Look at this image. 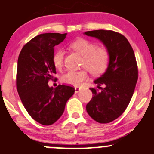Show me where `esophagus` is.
<instances>
[{
  "mask_svg": "<svg viewBox=\"0 0 154 154\" xmlns=\"http://www.w3.org/2000/svg\"><path fill=\"white\" fill-rule=\"evenodd\" d=\"M74 89H75V93H79V92L81 90V88H80V87H76Z\"/></svg>",
  "mask_w": 154,
  "mask_h": 154,
  "instance_id": "1",
  "label": "esophagus"
}]
</instances>
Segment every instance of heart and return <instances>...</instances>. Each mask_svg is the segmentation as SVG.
Returning a JSON list of instances; mask_svg holds the SVG:
<instances>
[{"mask_svg": "<svg viewBox=\"0 0 154 154\" xmlns=\"http://www.w3.org/2000/svg\"><path fill=\"white\" fill-rule=\"evenodd\" d=\"M71 47L76 51L84 56L83 67H87L90 72L95 75H100L107 70L110 61V54L106 48L98 47L95 42L80 38L71 43ZM64 50L58 48L52 54V63L57 69H60L64 63ZM88 74L86 70H69L61 77V81L65 84L79 86L87 80Z\"/></svg>", "mask_w": 154, "mask_h": 154, "instance_id": "b5f03b06", "label": "heart"}]
</instances>
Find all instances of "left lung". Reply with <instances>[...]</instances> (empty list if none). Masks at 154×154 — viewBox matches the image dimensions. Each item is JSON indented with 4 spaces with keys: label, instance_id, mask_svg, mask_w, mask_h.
I'll return each instance as SVG.
<instances>
[{
    "label": "left lung",
    "instance_id": "obj_1",
    "mask_svg": "<svg viewBox=\"0 0 154 154\" xmlns=\"http://www.w3.org/2000/svg\"><path fill=\"white\" fill-rule=\"evenodd\" d=\"M84 34L100 40L110 54L106 71L94 80L101 90L90 88L93 97L86 109L97 122H111L125 111L133 96L138 78L135 55L127 38L119 32L100 29Z\"/></svg>",
    "mask_w": 154,
    "mask_h": 154
}]
</instances>
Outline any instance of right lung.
<instances>
[{"label": "right lung", "instance_id": "add662e5", "mask_svg": "<svg viewBox=\"0 0 154 154\" xmlns=\"http://www.w3.org/2000/svg\"><path fill=\"white\" fill-rule=\"evenodd\" d=\"M67 33H44L23 47L17 61V89L23 105L30 116L43 125H50L62 116L66 103L74 93L67 85L50 87L56 69L52 63L54 47Z\"/></svg>", "mask_w": 154, "mask_h": 154}]
</instances>
